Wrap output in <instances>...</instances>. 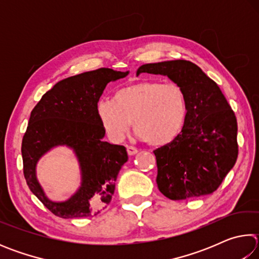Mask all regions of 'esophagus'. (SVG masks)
Masks as SVG:
<instances>
[{
  "mask_svg": "<svg viewBox=\"0 0 259 259\" xmlns=\"http://www.w3.org/2000/svg\"><path fill=\"white\" fill-rule=\"evenodd\" d=\"M126 152H128L129 155H135L136 153L138 152V150L135 146H130L129 145V146H126Z\"/></svg>",
  "mask_w": 259,
  "mask_h": 259,
  "instance_id": "34e87169",
  "label": "esophagus"
}]
</instances>
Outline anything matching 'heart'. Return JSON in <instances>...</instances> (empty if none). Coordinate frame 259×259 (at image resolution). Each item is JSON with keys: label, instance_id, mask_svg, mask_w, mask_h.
<instances>
[{"label": "heart", "instance_id": "1", "mask_svg": "<svg viewBox=\"0 0 259 259\" xmlns=\"http://www.w3.org/2000/svg\"><path fill=\"white\" fill-rule=\"evenodd\" d=\"M97 115L107 135L123 139L133 121L140 138L153 146L177 137L187 115V96L178 83L143 80L121 88L114 100L100 99Z\"/></svg>", "mask_w": 259, "mask_h": 259}]
</instances>
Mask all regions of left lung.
I'll list each match as a JSON object with an SVG mask.
<instances>
[{
    "mask_svg": "<svg viewBox=\"0 0 259 259\" xmlns=\"http://www.w3.org/2000/svg\"><path fill=\"white\" fill-rule=\"evenodd\" d=\"M140 73L166 75L183 87L187 115L181 133L153 151L156 184L170 200L211 194L233 168L239 154L238 122L217 83L188 60L145 64Z\"/></svg>",
    "mask_w": 259,
    "mask_h": 259,
    "instance_id": "8db88e82",
    "label": "left lung"
}]
</instances>
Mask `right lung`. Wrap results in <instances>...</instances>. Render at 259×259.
<instances>
[{"instance_id":"right-lung-1","label":"right lung","mask_w":259,"mask_h":259,"mask_svg":"<svg viewBox=\"0 0 259 259\" xmlns=\"http://www.w3.org/2000/svg\"><path fill=\"white\" fill-rule=\"evenodd\" d=\"M128 75L98 68L65 78L42 96L30 113L21 143L24 176L33 194L56 216L93 217L106 208L117 175L126 161L125 147L103 142L105 129L97 104L107 83ZM56 145L71 146L81 163L82 186L66 203L48 200L34 177L37 160Z\"/></svg>"}]
</instances>
